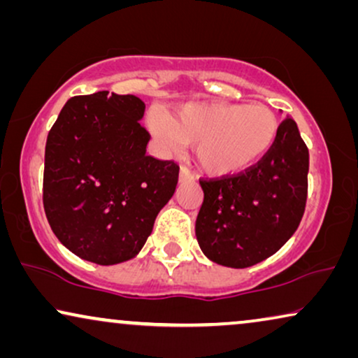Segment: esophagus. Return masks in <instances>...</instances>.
Returning a JSON list of instances; mask_svg holds the SVG:
<instances>
[{"label": "esophagus", "instance_id": "1", "mask_svg": "<svg viewBox=\"0 0 358 358\" xmlns=\"http://www.w3.org/2000/svg\"><path fill=\"white\" fill-rule=\"evenodd\" d=\"M192 178H194V174L190 173V169H187L185 166H182V168H180V171H179V180H180V182H182V180H190Z\"/></svg>", "mask_w": 358, "mask_h": 358}]
</instances>
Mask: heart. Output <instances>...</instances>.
Segmentation results:
<instances>
[{
	"mask_svg": "<svg viewBox=\"0 0 358 358\" xmlns=\"http://www.w3.org/2000/svg\"><path fill=\"white\" fill-rule=\"evenodd\" d=\"M148 127L164 148L194 145L200 171L227 178L266 158L280 125L277 115L261 104L190 102L178 107L171 119L155 112L148 117Z\"/></svg>",
	"mask_w": 358,
	"mask_h": 358,
	"instance_id": "b5f03b06",
	"label": "heart"
}]
</instances>
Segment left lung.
<instances>
[{
	"mask_svg": "<svg viewBox=\"0 0 358 358\" xmlns=\"http://www.w3.org/2000/svg\"><path fill=\"white\" fill-rule=\"evenodd\" d=\"M310 153L293 119L278 127L275 145L251 169L200 179L203 202L195 222L199 246L210 261L251 267L275 254L305 213Z\"/></svg>",
	"mask_w": 358,
	"mask_h": 358,
	"instance_id": "8db88e82",
	"label": "left lung"
}]
</instances>
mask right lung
<instances>
[{
  "label": "right lung",
  "instance_id": "1",
  "mask_svg": "<svg viewBox=\"0 0 358 358\" xmlns=\"http://www.w3.org/2000/svg\"><path fill=\"white\" fill-rule=\"evenodd\" d=\"M145 102L99 91L75 96L48 131L43 208L63 246L112 266L135 257L179 178L174 161L146 155Z\"/></svg>",
  "mask_w": 358,
  "mask_h": 358
}]
</instances>
